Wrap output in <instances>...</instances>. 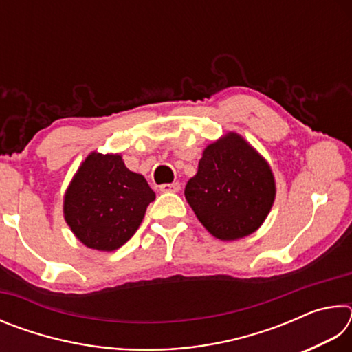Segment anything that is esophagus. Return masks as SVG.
Returning <instances> with one entry per match:
<instances>
[{
	"label": "esophagus",
	"mask_w": 352,
	"mask_h": 352,
	"mask_svg": "<svg viewBox=\"0 0 352 352\" xmlns=\"http://www.w3.org/2000/svg\"><path fill=\"white\" fill-rule=\"evenodd\" d=\"M160 190L162 192H177V190H180V183H164L160 186Z\"/></svg>",
	"instance_id": "1"
}]
</instances>
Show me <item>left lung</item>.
<instances>
[{"mask_svg": "<svg viewBox=\"0 0 352 352\" xmlns=\"http://www.w3.org/2000/svg\"><path fill=\"white\" fill-rule=\"evenodd\" d=\"M275 192L269 164L236 133L205 148L197 175L184 188L201 225L222 241L254 233L269 214Z\"/></svg>", "mask_w": 352, "mask_h": 352, "instance_id": "left-lung-1", "label": "left lung"}]
</instances>
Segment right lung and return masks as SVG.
<instances>
[{
	"mask_svg": "<svg viewBox=\"0 0 352 352\" xmlns=\"http://www.w3.org/2000/svg\"><path fill=\"white\" fill-rule=\"evenodd\" d=\"M153 200L146 178L129 170L121 155L93 152L69 184L63 212L82 243L113 252L135 234Z\"/></svg>",
	"mask_w": 352,
	"mask_h": 352,
	"instance_id": "add662e5",
	"label": "right lung"
}]
</instances>
